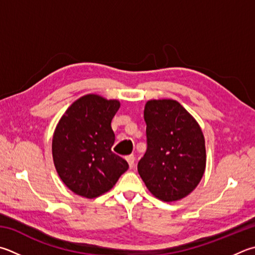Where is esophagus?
Returning <instances> with one entry per match:
<instances>
[{
  "instance_id": "34e87169",
  "label": "esophagus",
  "mask_w": 255,
  "mask_h": 255,
  "mask_svg": "<svg viewBox=\"0 0 255 255\" xmlns=\"http://www.w3.org/2000/svg\"><path fill=\"white\" fill-rule=\"evenodd\" d=\"M126 159H127L128 164H129V167L132 168L133 166H135V156H133V155H129V156L126 157Z\"/></svg>"
}]
</instances>
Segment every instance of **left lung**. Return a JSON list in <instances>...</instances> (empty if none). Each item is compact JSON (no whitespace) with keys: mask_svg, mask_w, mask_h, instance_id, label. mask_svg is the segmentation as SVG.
I'll return each instance as SVG.
<instances>
[{"mask_svg":"<svg viewBox=\"0 0 255 255\" xmlns=\"http://www.w3.org/2000/svg\"><path fill=\"white\" fill-rule=\"evenodd\" d=\"M147 150L138 163L143 183L165 202L192 193L205 172L206 150L202 129L176 100L147 101L143 110Z\"/></svg>","mask_w":255,"mask_h":255,"instance_id":"left-lung-1","label":"left lung"}]
</instances>
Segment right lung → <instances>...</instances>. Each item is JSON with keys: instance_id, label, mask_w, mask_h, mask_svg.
I'll use <instances>...</instances> for the list:
<instances>
[{"instance_id": "add662e5", "label": "right lung", "mask_w": 255, "mask_h": 255, "mask_svg": "<svg viewBox=\"0 0 255 255\" xmlns=\"http://www.w3.org/2000/svg\"><path fill=\"white\" fill-rule=\"evenodd\" d=\"M119 101L87 95L75 101L60 119L52 139L53 163L71 191L95 198L114 187L128 163L113 152L112 120Z\"/></svg>"}]
</instances>
